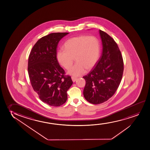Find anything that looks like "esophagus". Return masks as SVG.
Instances as JSON below:
<instances>
[{"label":"esophagus","instance_id":"obj_1","mask_svg":"<svg viewBox=\"0 0 150 150\" xmlns=\"http://www.w3.org/2000/svg\"><path fill=\"white\" fill-rule=\"evenodd\" d=\"M71 78H72V81H73V82L76 81V80H77V78L75 77H73V76H72V77H71Z\"/></svg>","mask_w":150,"mask_h":150}]
</instances>
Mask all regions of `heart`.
Masks as SVG:
<instances>
[{
	"label": "heart",
	"instance_id": "heart-1",
	"mask_svg": "<svg viewBox=\"0 0 150 150\" xmlns=\"http://www.w3.org/2000/svg\"><path fill=\"white\" fill-rule=\"evenodd\" d=\"M64 47L65 49H60L57 51V60L64 68L69 69L72 66L75 58L76 62L68 71L69 74L73 76L84 74L86 69L91 70L99 59L100 42L93 35L71 38L66 41Z\"/></svg>",
	"mask_w": 150,
	"mask_h": 150
}]
</instances>
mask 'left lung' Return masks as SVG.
Here are the masks:
<instances>
[{"instance_id": "obj_1", "label": "left lung", "mask_w": 150, "mask_h": 150, "mask_svg": "<svg viewBox=\"0 0 150 150\" xmlns=\"http://www.w3.org/2000/svg\"><path fill=\"white\" fill-rule=\"evenodd\" d=\"M103 50L96 66L83 78L86 81L85 99L99 104L115 94L121 83L124 71L123 57L117 43L107 33L99 30Z\"/></svg>"}]
</instances>
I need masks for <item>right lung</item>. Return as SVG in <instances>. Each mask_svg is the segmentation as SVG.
Segmentation results:
<instances>
[{
	"mask_svg": "<svg viewBox=\"0 0 150 150\" xmlns=\"http://www.w3.org/2000/svg\"><path fill=\"white\" fill-rule=\"evenodd\" d=\"M68 33H51L41 38L28 57V72L32 87L41 101L52 106H59L66 102L67 91L73 84L56 57L58 43Z\"/></svg>",
	"mask_w": 150,
	"mask_h": 150,
	"instance_id": "1",
	"label": "right lung"
}]
</instances>
